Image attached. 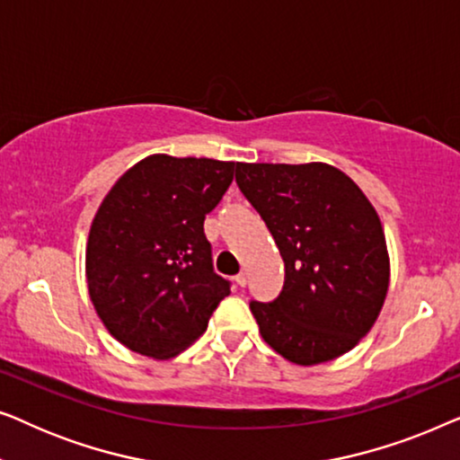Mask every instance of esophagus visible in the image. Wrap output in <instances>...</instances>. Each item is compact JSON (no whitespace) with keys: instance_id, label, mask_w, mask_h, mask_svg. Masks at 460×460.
I'll return each instance as SVG.
<instances>
[{"instance_id":"esophagus-1","label":"esophagus","mask_w":460,"mask_h":460,"mask_svg":"<svg viewBox=\"0 0 460 460\" xmlns=\"http://www.w3.org/2000/svg\"><path fill=\"white\" fill-rule=\"evenodd\" d=\"M234 280H236L238 287H244L249 282V276H247V272H241V274H236Z\"/></svg>"}]
</instances>
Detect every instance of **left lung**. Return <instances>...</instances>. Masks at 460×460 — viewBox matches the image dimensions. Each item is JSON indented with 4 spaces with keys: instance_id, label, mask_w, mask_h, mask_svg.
<instances>
[{
    "instance_id": "left-lung-1",
    "label": "left lung",
    "mask_w": 460,
    "mask_h": 460,
    "mask_svg": "<svg viewBox=\"0 0 460 460\" xmlns=\"http://www.w3.org/2000/svg\"><path fill=\"white\" fill-rule=\"evenodd\" d=\"M236 184L285 261L279 297L249 304L263 341L301 367L349 351L375 324L389 285L375 207L326 163H236Z\"/></svg>"
}]
</instances>
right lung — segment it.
Segmentation results:
<instances>
[{
  "instance_id": "add662e5",
  "label": "right lung",
  "mask_w": 460,
  "mask_h": 460,
  "mask_svg": "<svg viewBox=\"0 0 460 460\" xmlns=\"http://www.w3.org/2000/svg\"><path fill=\"white\" fill-rule=\"evenodd\" d=\"M234 169L230 161L153 155L104 197L87 238V288L100 320L125 348L178 356L230 295V280L213 272L203 224Z\"/></svg>"
}]
</instances>
